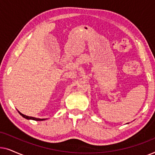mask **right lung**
Masks as SVG:
<instances>
[{"mask_svg":"<svg viewBox=\"0 0 155 155\" xmlns=\"http://www.w3.org/2000/svg\"><path fill=\"white\" fill-rule=\"evenodd\" d=\"M18 113L20 114L21 116H22L23 118H26V119H28V120H46L45 118H35V117H31V116H26V115H24V114H22V113H20V111H18Z\"/></svg>","mask_w":155,"mask_h":155,"instance_id":"right-lung-1","label":"right lung"}]
</instances>
